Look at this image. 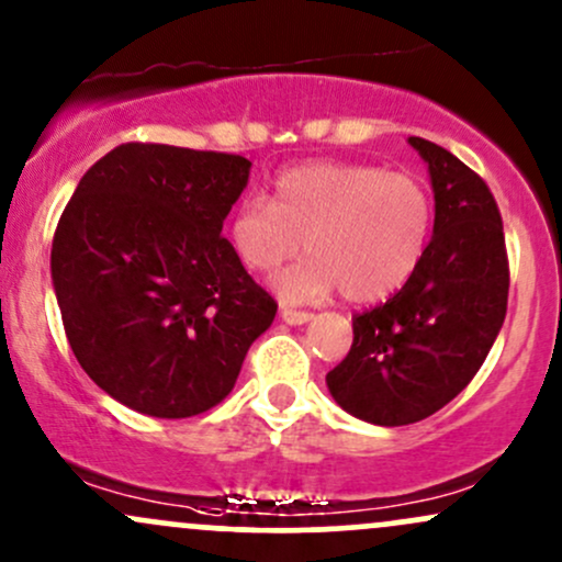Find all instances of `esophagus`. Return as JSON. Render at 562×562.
Returning a JSON list of instances; mask_svg holds the SVG:
<instances>
[{"label":"esophagus","mask_w":562,"mask_h":562,"mask_svg":"<svg viewBox=\"0 0 562 562\" xmlns=\"http://www.w3.org/2000/svg\"><path fill=\"white\" fill-rule=\"evenodd\" d=\"M280 314H282V319H285V323H288V325H304V323H310V319L314 317V314H312V312H301V310H288V306H285V310H282Z\"/></svg>","instance_id":"obj_1"}]
</instances>
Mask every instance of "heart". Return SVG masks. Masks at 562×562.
I'll use <instances>...</instances> for the list:
<instances>
[{"label":"heart","instance_id":"1","mask_svg":"<svg viewBox=\"0 0 562 562\" xmlns=\"http://www.w3.org/2000/svg\"><path fill=\"white\" fill-rule=\"evenodd\" d=\"M429 189L422 178L366 162H306L274 181L271 202L248 196L229 218V245L248 271H282V301H319L341 288L351 304L390 299L422 263L431 237Z\"/></svg>","mask_w":562,"mask_h":562}]
</instances>
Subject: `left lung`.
Returning a JSON list of instances; mask_svg holds the SVG:
<instances>
[{"instance_id":"1","label":"left lung","mask_w":562,"mask_h":562,"mask_svg":"<svg viewBox=\"0 0 562 562\" xmlns=\"http://www.w3.org/2000/svg\"><path fill=\"white\" fill-rule=\"evenodd\" d=\"M429 165L435 229L413 277L351 317L349 355L325 375L344 411L379 427L422 422L480 371L507 314L509 263L491 189L459 157L411 135Z\"/></svg>"}]
</instances>
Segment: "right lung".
Listing matches in <instances>:
<instances>
[{
    "label": "right lung",
    "mask_w": 562,
    "mask_h": 562,
    "mask_svg": "<svg viewBox=\"0 0 562 562\" xmlns=\"http://www.w3.org/2000/svg\"><path fill=\"white\" fill-rule=\"evenodd\" d=\"M250 159L122 144L85 172L53 237L64 330L109 397L189 418L232 392L277 301L221 237Z\"/></svg>",
    "instance_id": "right-lung-1"
}]
</instances>
